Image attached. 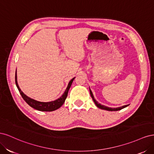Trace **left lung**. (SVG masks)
<instances>
[{
    "label": "left lung",
    "mask_w": 154,
    "mask_h": 154,
    "mask_svg": "<svg viewBox=\"0 0 154 154\" xmlns=\"http://www.w3.org/2000/svg\"><path fill=\"white\" fill-rule=\"evenodd\" d=\"M90 90V94H91V96L92 97V98L93 100V101H94V103L96 104V105L98 107V108L101 109H103V110H109V111H117V110H122L124 108H125V107H127V106H128V105H124V106H120V107H117V108H110V107H108V106H104V105H101L100 103H98V102H97L95 99H94V96H93L92 94V92L91 91V90L89 88Z\"/></svg>",
    "instance_id": "1"
}]
</instances>
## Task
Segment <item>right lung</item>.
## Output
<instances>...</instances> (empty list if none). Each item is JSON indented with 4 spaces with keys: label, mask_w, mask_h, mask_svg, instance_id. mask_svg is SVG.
Here are the masks:
<instances>
[{
    "label": "right lung",
    "mask_w": 154,
    "mask_h": 154,
    "mask_svg": "<svg viewBox=\"0 0 154 154\" xmlns=\"http://www.w3.org/2000/svg\"><path fill=\"white\" fill-rule=\"evenodd\" d=\"M75 78H73L72 80L69 82L68 86L66 88V90L65 91L63 95L59 97L58 99L54 101H49V102H41L36 101L35 100H33L31 98V97L27 96L24 92H23L18 86V83H17V71L15 72V83L17 87V88L18 91H19L20 94H21L22 98L24 100V101L26 102V103L28 104L30 106L32 107V108L38 110L40 111H44V112H51V111H54L55 110H57L59 109L60 106H61L63 103L65 101H66V97L68 94V92L70 87H71L72 83L74 80V79Z\"/></svg>",
    "instance_id": "1"
}]
</instances>
